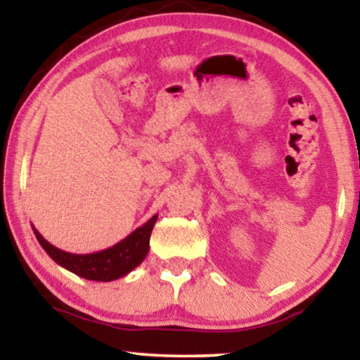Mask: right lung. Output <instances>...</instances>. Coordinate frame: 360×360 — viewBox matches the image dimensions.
<instances>
[{"label": "right lung", "mask_w": 360, "mask_h": 360, "mask_svg": "<svg viewBox=\"0 0 360 360\" xmlns=\"http://www.w3.org/2000/svg\"><path fill=\"white\" fill-rule=\"evenodd\" d=\"M157 222V214L152 216L148 222L135 231L108 249L90 254H71L51 245L44 240L38 230L33 231L42 249L49 254L53 262L60 266L75 273V275L90 279V281H114L122 276L129 275L131 270L141 264L149 252V240L152 229Z\"/></svg>", "instance_id": "right-lung-1"}]
</instances>
